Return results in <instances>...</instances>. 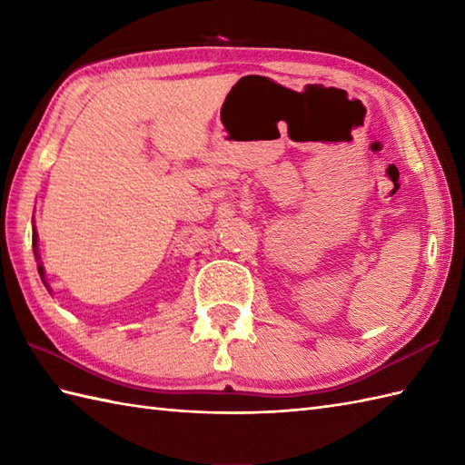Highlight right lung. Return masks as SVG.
I'll return each instance as SVG.
<instances>
[{"label":"right lung","instance_id":"add662e5","mask_svg":"<svg viewBox=\"0 0 465 465\" xmlns=\"http://www.w3.org/2000/svg\"><path fill=\"white\" fill-rule=\"evenodd\" d=\"M32 223H34V220H32ZM37 242H39V238H37V232H35V225H34V227H32V245H34V255H35V260H37V272H39V278H42L45 288H47L49 292H52V288H49L47 282H45V270H44L42 258H39V245H37Z\"/></svg>","mask_w":465,"mask_h":465}]
</instances>
